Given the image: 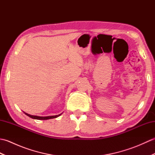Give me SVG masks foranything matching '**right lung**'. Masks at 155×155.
<instances>
[{"label": "right lung", "instance_id": "obj_1", "mask_svg": "<svg viewBox=\"0 0 155 155\" xmlns=\"http://www.w3.org/2000/svg\"><path fill=\"white\" fill-rule=\"evenodd\" d=\"M25 113V112H24ZM25 114L26 115H27L28 117H31L32 118H34V119H37V120H48V119H51V118H57L59 116H61V115L62 114H58V115H54V116H48V117H38V116H35V115H31L29 114L28 113H25Z\"/></svg>", "mask_w": 155, "mask_h": 155}]
</instances>
